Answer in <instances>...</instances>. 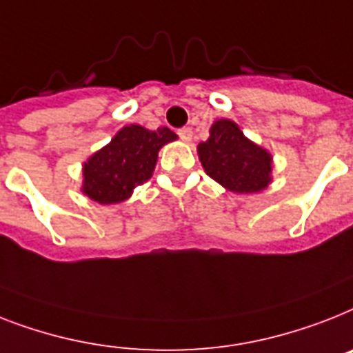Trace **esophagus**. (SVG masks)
<instances>
[{
  "label": "esophagus",
  "mask_w": 353,
  "mask_h": 353,
  "mask_svg": "<svg viewBox=\"0 0 353 353\" xmlns=\"http://www.w3.org/2000/svg\"><path fill=\"white\" fill-rule=\"evenodd\" d=\"M177 134H179V137H181V139L185 143H190L192 141V128L190 127H183L181 130L177 132Z\"/></svg>",
  "instance_id": "obj_1"
}]
</instances>
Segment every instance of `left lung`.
Instances as JSON below:
<instances>
[{
    "mask_svg": "<svg viewBox=\"0 0 353 353\" xmlns=\"http://www.w3.org/2000/svg\"><path fill=\"white\" fill-rule=\"evenodd\" d=\"M197 156L206 176L234 194H256L272 183L274 156L232 119L212 123L208 139L197 145Z\"/></svg>",
    "mask_w": 353,
    "mask_h": 353,
    "instance_id": "left-lung-1",
    "label": "left lung"
}]
</instances>
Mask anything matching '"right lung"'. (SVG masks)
Here are the masks:
<instances>
[{"mask_svg": "<svg viewBox=\"0 0 353 353\" xmlns=\"http://www.w3.org/2000/svg\"><path fill=\"white\" fill-rule=\"evenodd\" d=\"M176 139L167 127L157 130L141 125L123 127L108 145L83 163L81 192L99 205L127 201L136 186L152 177L159 150Z\"/></svg>", "mask_w": 353, "mask_h": 353, "instance_id": "obj_1", "label": "right lung"}]
</instances>
